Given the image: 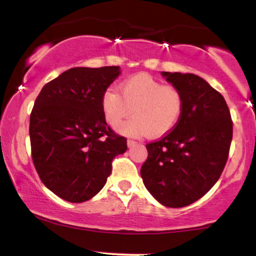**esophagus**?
Returning <instances> with one entry per match:
<instances>
[{
	"mask_svg": "<svg viewBox=\"0 0 256 256\" xmlns=\"http://www.w3.org/2000/svg\"><path fill=\"white\" fill-rule=\"evenodd\" d=\"M137 142L134 141V140H128V147H134V146H136Z\"/></svg>",
	"mask_w": 256,
	"mask_h": 256,
	"instance_id": "34e87169",
	"label": "esophagus"
}]
</instances>
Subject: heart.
I'll return each instance as SVG.
<instances>
[{
	"label": "heart",
	"instance_id": "obj_1",
	"mask_svg": "<svg viewBox=\"0 0 256 256\" xmlns=\"http://www.w3.org/2000/svg\"><path fill=\"white\" fill-rule=\"evenodd\" d=\"M120 92L106 90L102 110L106 122L113 128L132 113L134 116L120 128L122 134L162 137L178 125L184 110V96L178 87L165 85L150 74H137L126 78Z\"/></svg>",
	"mask_w": 256,
	"mask_h": 256
}]
</instances>
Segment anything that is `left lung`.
Listing matches in <instances>:
<instances>
[{"label": "left lung", "instance_id": "obj_1", "mask_svg": "<svg viewBox=\"0 0 256 256\" xmlns=\"http://www.w3.org/2000/svg\"><path fill=\"white\" fill-rule=\"evenodd\" d=\"M184 96L178 125L160 140L146 144L141 168L143 184L162 206L182 208L212 190L224 169L233 122L226 100L194 74L162 72Z\"/></svg>", "mask_w": 256, "mask_h": 256}]
</instances>
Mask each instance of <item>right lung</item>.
I'll return each instance as SVG.
<instances>
[{
	"label": "right lung",
	"instance_id": "1",
	"mask_svg": "<svg viewBox=\"0 0 256 256\" xmlns=\"http://www.w3.org/2000/svg\"><path fill=\"white\" fill-rule=\"evenodd\" d=\"M119 66L72 68L42 87L30 114V144L42 184L70 203L96 196L128 150L106 125L102 96Z\"/></svg>",
	"mask_w": 256,
	"mask_h": 256
}]
</instances>
